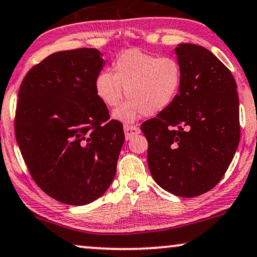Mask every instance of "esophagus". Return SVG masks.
<instances>
[{
	"label": "esophagus",
	"mask_w": 257,
	"mask_h": 257,
	"mask_svg": "<svg viewBox=\"0 0 257 257\" xmlns=\"http://www.w3.org/2000/svg\"><path fill=\"white\" fill-rule=\"evenodd\" d=\"M141 130L139 127L136 125H132V124H124V135H125V140H130L132 137L136 136L137 134H140Z\"/></svg>",
	"instance_id": "1"
}]
</instances>
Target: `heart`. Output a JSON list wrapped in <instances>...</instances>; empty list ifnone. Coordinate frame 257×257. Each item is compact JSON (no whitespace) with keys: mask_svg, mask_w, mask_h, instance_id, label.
<instances>
[{"mask_svg":"<svg viewBox=\"0 0 257 257\" xmlns=\"http://www.w3.org/2000/svg\"><path fill=\"white\" fill-rule=\"evenodd\" d=\"M113 68L114 73L103 71L97 75L95 89L109 108L117 107L127 93L129 99L114 111V117L123 122L165 110L182 87V66L173 57H157L133 49L118 56Z\"/></svg>","mask_w":257,"mask_h":257,"instance_id":"obj_1","label":"heart"}]
</instances>
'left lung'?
Segmentation results:
<instances>
[{
    "instance_id": "1",
    "label": "left lung",
    "mask_w": 257,
    "mask_h": 257,
    "mask_svg": "<svg viewBox=\"0 0 257 257\" xmlns=\"http://www.w3.org/2000/svg\"><path fill=\"white\" fill-rule=\"evenodd\" d=\"M182 87L171 106L141 124L151 176L165 191L192 198L225 175L240 142L236 82L207 49L176 48Z\"/></svg>"
}]
</instances>
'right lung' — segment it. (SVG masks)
Wrapping results in <instances>:
<instances>
[{"mask_svg":"<svg viewBox=\"0 0 257 257\" xmlns=\"http://www.w3.org/2000/svg\"><path fill=\"white\" fill-rule=\"evenodd\" d=\"M100 51L55 52L25 74L19 91L15 136L35 183L53 199L80 206L113 182L123 125L109 120L95 89Z\"/></svg>","mask_w":257,"mask_h":257,"instance_id":"add662e5","label":"right lung"}]
</instances>
